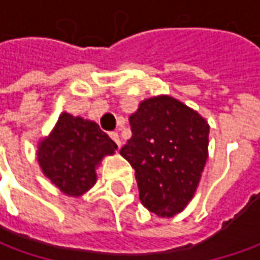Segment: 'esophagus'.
<instances>
[{
  "label": "esophagus",
  "instance_id": "esophagus-1",
  "mask_svg": "<svg viewBox=\"0 0 260 260\" xmlns=\"http://www.w3.org/2000/svg\"><path fill=\"white\" fill-rule=\"evenodd\" d=\"M110 137H111V139L114 140L118 147L121 146V139H120V136H118V133H115V132H111V133H110Z\"/></svg>",
  "mask_w": 260,
  "mask_h": 260
}]
</instances>
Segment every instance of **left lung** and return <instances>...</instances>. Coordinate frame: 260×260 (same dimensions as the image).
Instances as JSON below:
<instances>
[{
  "instance_id": "left-lung-1",
  "label": "left lung",
  "mask_w": 260,
  "mask_h": 260,
  "mask_svg": "<svg viewBox=\"0 0 260 260\" xmlns=\"http://www.w3.org/2000/svg\"><path fill=\"white\" fill-rule=\"evenodd\" d=\"M132 137L120 155L136 172L142 204L171 218L192 200L208 157L210 125L169 95L146 98L128 118Z\"/></svg>"
}]
</instances>
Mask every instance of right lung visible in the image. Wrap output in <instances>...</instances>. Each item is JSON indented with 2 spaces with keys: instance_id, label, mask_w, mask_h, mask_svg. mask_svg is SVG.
Here are the masks:
<instances>
[{
  "instance_id": "obj_1",
  "label": "right lung",
  "mask_w": 260,
  "mask_h": 260,
  "mask_svg": "<svg viewBox=\"0 0 260 260\" xmlns=\"http://www.w3.org/2000/svg\"><path fill=\"white\" fill-rule=\"evenodd\" d=\"M117 145L95 121L62 113L50 135L37 145V162L52 184L68 197H81L96 182L95 168Z\"/></svg>"
}]
</instances>
